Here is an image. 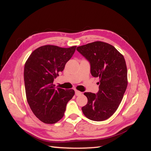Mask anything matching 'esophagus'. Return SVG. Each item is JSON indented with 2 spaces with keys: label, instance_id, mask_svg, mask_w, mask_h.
<instances>
[{
  "label": "esophagus",
  "instance_id": "obj_1",
  "mask_svg": "<svg viewBox=\"0 0 151 151\" xmlns=\"http://www.w3.org/2000/svg\"><path fill=\"white\" fill-rule=\"evenodd\" d=\"M82 94V92L79 91H78V90H75V95H76V96H80V95H81Z\"/></svg>",
  "mask_w": 151,
  "mask_h": 151
}]
</instances>
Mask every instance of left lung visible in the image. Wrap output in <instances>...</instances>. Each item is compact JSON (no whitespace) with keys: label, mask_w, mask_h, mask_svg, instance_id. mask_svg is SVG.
I'll use <instances>...</instances> for the list:
<instances>
[{"label":"left lung","mask_w":151,"mask_h":151,"mask_svg":"<svg viewBox=\"0 0 151 151\" xmlns=\"http://www.w3.org/2000/svg\"><path fill=\"white\" fill-rule=\"evenodd\" d=\"M76 50L90 62L91 75L100 79L97 95L84 93L88 103L82 108L83 114L92 121L106 120L117 110L127 88L124 56L111 45L102 41L88 43Z\"/></svg>","instance_id":"1"}]
</instances>
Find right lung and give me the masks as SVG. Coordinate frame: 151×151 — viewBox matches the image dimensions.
Returning <instances> with one entry per match:
<instances>
[{
    "mask_svg": "<svg viewBox=\"0 0 151 151\" xmlns=\"http://www.w3.org/2000/svg\"><path fill=\"white\" fill-rule=\"evenodd\" d=\"M76 46L62 48L52 45L34 50L24 65L27 100L34 114L46 124H54L63 117L66 105L75 95L73 89L54 88V79L63 71Z\"/></svg>",
    "mask_w": 151,
    "mask_h": 151,
    "instance_id": "add662e5",
    "label": "right lung"
}]
</instances>
